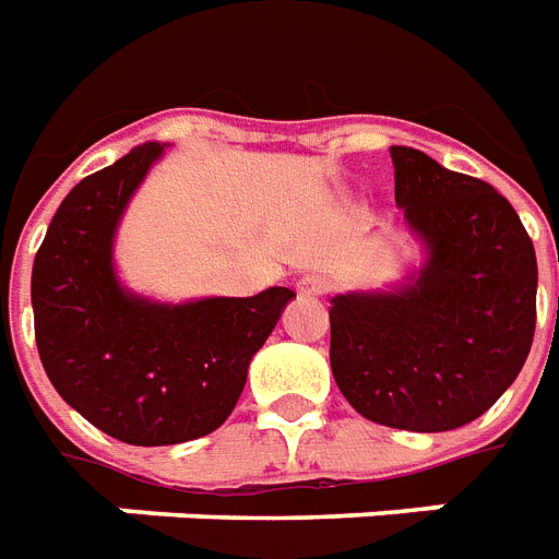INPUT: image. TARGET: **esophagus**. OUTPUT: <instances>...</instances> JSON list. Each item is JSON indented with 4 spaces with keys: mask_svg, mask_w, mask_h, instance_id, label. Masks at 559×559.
<instances>
[{
    "mask_svg": "<svg viewBox=\"0 0 559 559\" xmlns=\"http://www.w3.org/2000/svg\"><path fill=\"white\" fill-rule=\"evenodd\" d=\"M295 288L300 297H321L326 295V280L321 274H304L297 280Z\"/></svg>",
    "mask_w": 559,
    "mask_h": 559,
    "instance_id": "obj_1",
    "label": "esophagus"
}]
</instances>
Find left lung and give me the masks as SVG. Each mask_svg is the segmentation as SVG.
Instances as JSON below:
<instances>
[{"mask_svg": "<svg viewBox=\"0 0 559 559\" xmlns=\"http://www.w3.org/2000/svg\"><path fill=\"white\" fill-rule=\"evenodd\" d=\"M392 165L424 264L389 292L330 300V365L368 421L442 433L480 418L531 354L534 241L484 179L413 146H392Z\"/></svg>", "mask_w": 559, "mask_h": 559, "instance_id": "left-lung-1", "label": "left lung"}]
</instances>
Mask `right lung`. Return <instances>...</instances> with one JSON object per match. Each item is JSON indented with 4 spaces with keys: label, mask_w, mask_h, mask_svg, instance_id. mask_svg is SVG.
I'll list each match as a JSON object with an SVG mask.
<instances>
[{
    "label": "right lung",
    "mask_w": 559,
    "mask_h": 559,
    "mask_svg": "<svg viewBox=\"0 0 559 559\" xmlns=\"http://www.w3.org/2000/svg\"><path fill=\"white\" fill-rule=\"evenodd\" d=\"M165 144L150 141L85 176L58 205L32 267L37 354L56 392L126 444H179L212 433L245 392L250 359L295 297L158 304L115 267L126 205Z\"/></svg>",
    "instance_id": "add662e5"
}]
</instances>
